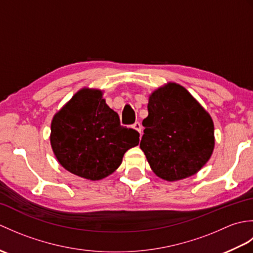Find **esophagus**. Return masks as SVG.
<instances>
[{"label":"esophagus","mask_w":253,"mask_h":253,"mask_svg":"<svg viewBox=\"0 0 253 253\" xmlns=\"http://www.w3.org/2000/svg\"><path fill=\"white\" fill-rule=\"evenodd\" d=\"M132 128H133V129H136L139 133H140V136H141V124H140V123L136 122V123L132 125Z\"/></svg>","instance_id":"1"}]
</instances>
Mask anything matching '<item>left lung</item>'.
<instances>
[{"label":"left lung","mask_w":253,"mask_h":253,"mask_svg":"<svg viewBox=\"0 0 253 253\" xmlns=\"http://www.w3.org/2000/svg\"><path fill=\"white\" fill-rule=\"evenodd\" d=\"M148 112L140 148L152 170L169 181L196 174L213 152L212 118L177 84L154 91Z\"/></svg>","instance_id":"8db88e82"}]
</instances>
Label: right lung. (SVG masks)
<instances>
[{"label": "right lung", "mask_w": 253, "mask_h": 253, "mask_svg": "<svg viewBox=\"0 0 253 253\" xmlns=\"http://www.w3.org/2000/svg\"><path fill=\"white\" fill-rule=\"evenodd\" d=\"M138 143L139 132L121 125L100 90H80L52 121L51 146L57 161L90 180L112 174L127 150Z\"/></svg>", "instance_id": "1"}]
</instances>
